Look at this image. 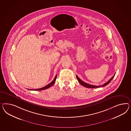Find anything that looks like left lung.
I'll list each match as a JSON object with an SVG mask.
<instances>
[{
  "instance_id": "obj_1",
  "label": "left lung",
  "mask_w": 131,
  "mask_h": 131,
  "mask_svg": "<svg viewBox=\"0 0 131 131\" xmlns=\"http://www.w3.org/2000/svg\"><path fill=\"white\" fill-rule=\"evenodd\" d=\"M115 73H115L114 75H113V76L111 78V79L110 80H109L108 81H107V82H106V83H104V84H103V85H100V86H95V85L89 84H88V83H86L85 82H84V81H81V80L80 78H79L77 75H76V77H77V80H78V81L79 82V83H80L81 85H82V86H84L85 87H86V88H97L103 87H104V86H105L106 85H108V84L110 83V82H111V81L113 80V77H114V76H115Z\"/></svg>"
}]
</instances>
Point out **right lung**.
<instances>
[{"label": "right lung", "instance_id": "right-lung-1", "mask_svg": "<svg viewBox=\"0 0 131 131\" xmlns=\"http://www.w3.org/2000/svg\"><path fill=\"white\" fill-rule=\"evenodd\" d=\"M57 77V75L56 74L52 81H51L49 84L46 85L45 87H43L41 88L38 89H28V90H31V91H41V90H45V89H47L49 88L51 86H52L55 83V82L56 81V80Z\"/></svg>", "mask_w": 131, "mask_h": 131}]
</instances>
